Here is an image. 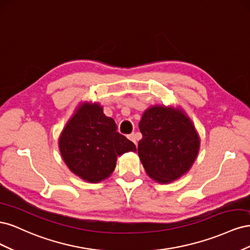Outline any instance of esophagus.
Returning <instances> with one entry per match:
<instances>
[{
  "instance_id": "1",
  "label": "esophagus",
  "mask_w": 250,
  "mask_h": 250,
  "mask_svg": "<svg viewBox=\"0 0 250 250\" xmlns=\"http://www.w3.org/2000/svg\"><path fill=\"white\" fill-rule=\"evenodd\" d=\"M128 139H129L130 141H132V142L135 144V145H138V139H137V134L131 133V134L128 135Z\"/></svg>"
}]
</instances>
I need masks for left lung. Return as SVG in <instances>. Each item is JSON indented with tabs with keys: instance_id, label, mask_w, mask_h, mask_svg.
<instances>
[{
	"instance_id": "8db88e82",
	"label": "left lung",
	"mask_w": 250,
	"mask_h": 250,
	"mask_svg": "<svg viewBox=\"0 0 250 250\" xmlns=\"http://www.w3.org/2000/svg\"><path fill=\"white\" fill-rule=\"evenodd\" d=\"M139 127L138 153L151 178L167 184L190 170L200 141L183 109L155 105L143 113Z\"/></svg>"
}]
</instances>
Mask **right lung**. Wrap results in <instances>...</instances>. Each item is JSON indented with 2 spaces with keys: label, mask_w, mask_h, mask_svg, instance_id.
<instances>
[{
  "label": "right lung",
  "mask_w": 250,
  "mask_h": 250,
  "mask_svg": "<svg viewBox=\"0 0 250 250\" xmlns=\"http://www.w3.org/2000/svg\"><path fill=\"white\" fill-rule=\"evenodd\" d=\"M65 165L80 178L99 183L116 168L117 156L135 151V145L120 134L100 104L82 103L66 123L59 138Z\"/></svg>",
  "instance_id": "obj_1"
}]
</instances>
